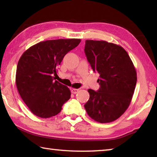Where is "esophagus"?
Here are the masks:
<instances>
[{"label":"esophagus","mask_w":157,"mask_h":157,"mask_svg":"<svg viewBox=\"0 0 157 157\" xmlns=\"http://www.w3.org/2000/svg\"><path fill=\"white\" fill-rule=\"evenodd\" d=\"M79 91V89H71V93L73 94H76Z\"/></svg>","instance_id":"esophagus-1"}]
</instances>
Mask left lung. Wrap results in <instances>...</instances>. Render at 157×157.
Instances as JSON below:
<instances>
[{
    "label": "left lung",
    "instance_id": "8db88e82",
    "mask_svg": "<svg viewBox=\"0 0 157 157\" xmlns=\"http://www.w3.org/2000/svg\"><path fill=\"white\" fill-rule=\"evenodd\" d=\"M84 52L93 71L100 74V89H89L84 105L88 115L100 123L121 117L130 105L136 84V71L123 47L105 41L86 40Z\"/></svg>",
    "mask_w": 157,
    "mask_h": 157
}]
</instances>
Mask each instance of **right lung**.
Wrapping results in <instances>:
<instances>
[{"label":"right lung","mask_w":157,"mask_h":157,"mask_svg":"<svg viewBox=\"0 0 157 157\" xmlns=\"http://www.w3.org/2000/svg\"><path fill=\"white\" fill-rule=\"evenodd\" d=\"M79 39L41 41L23 52L18 61L16 85L31 112L42 118L59 113L71 98L67 86L55 80L61 62L80 43Z\"/></svg>","instance_id":"obj_1"}]
</instances>
